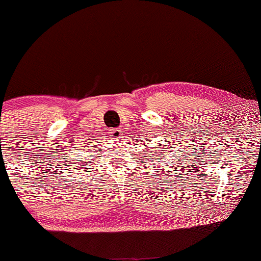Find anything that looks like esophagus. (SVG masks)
<instances>
[{"label":"esophagus","instance_id":"esophagus-1","mask_svg":"<svg viewBox=\"0 0 261 261\" xmlns=\"http://www.w3.org/2000/svg\"><path fill=\"white\" fill-rule=\"evenodd\" d=\"M123 132L120 130V129H110L109 130V136L112 137L113 139H118L121 138Z\"/></svg>","mask_w":261,"mask_h":261}]
</instances>
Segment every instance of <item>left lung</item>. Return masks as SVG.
Listing matches in <instances>:
<instances>
[{"instance_id": "8db88e82", "label": "left lung", "mask_w": 261, "mask_h": 261, "mask_svg": "<svg viewBox=\"0 0 261 261\" xmlns=\"http://www.w3.org/2000/svg\"><path fill=\"white\" fill-rule=\"evenodd\" d=\"M161 155H163V154H161Z\"/></svg>"}]
</instances>
